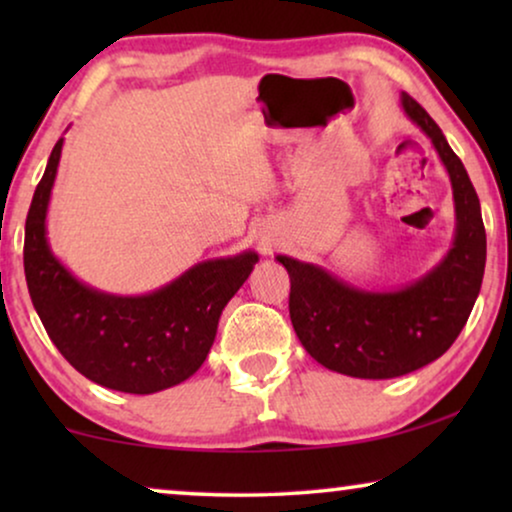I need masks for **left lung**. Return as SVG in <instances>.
I'll return each instance as SVG.
<instances>
[{
  "instance_id": "1",
  "label": "left lung",
  "mask_w": 512,
  "mask_h": 512,
  "mask_svg": "<svg viewBox=\"0 0 512 512\" xmlns=\"http://www.w3.org/2000/svg\"><path fill=\"white\" fill-rule=\"evenodd\" d=\"M405 114L436 146L452 181L457 233L431 272L398 291H363L312 263L277 256L291 277L289 314L307 354L361 380L408 375L443 356L466 326L485 275L487 237L478 193L443 130L410 95Z\"/></svg>"
}]
</instances>
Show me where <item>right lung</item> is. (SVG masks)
Returning <instances> with one entry per match:
<instances>
[{
	"label": "right lung",
	"mask_w": 512,
	"mask_h": 512,
	"mask_svg": "<svg viewBox=\"0 0 512 512\" xmlns=\"http://www.w3.org/2000/svg\"><path fill=\"white\" fill-rule=\"evenodd\" d=\"M62 139L53 146L25 221V279L34 310L60 354L102 387L156 394L205 363L228 300L258 263L256 251L193 265L146 296H111L81 284L46 240V212Z\"/></svg>",
	"instance_id": "obj_1"
}]
</instances>
